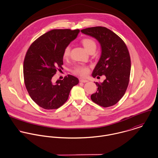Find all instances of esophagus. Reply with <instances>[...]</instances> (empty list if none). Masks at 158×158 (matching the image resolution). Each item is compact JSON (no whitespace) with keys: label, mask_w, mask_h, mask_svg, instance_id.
Instances as JSON below:
<instances>
[{"label":"esophagus","mask_w":158,"mask_h":158,"mask_svg":"<svg viewBox=\"0 0 158 158\" xmlns=\"http://www.w3.org/2000/svg\"><path fill=\"white\" fill-rule=\"evenodd\" d=\"M80 82H84V83H85V82H87L89 81L87 80V79H81L80 80Z\"/></svg>","instance_id":"1"}]
</instances>
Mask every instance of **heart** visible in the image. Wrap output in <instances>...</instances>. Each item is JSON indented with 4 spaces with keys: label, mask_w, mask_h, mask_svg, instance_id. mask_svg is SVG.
Returning <instances> with one entry per match:
<instances>
[{
    "label": "heart",
    "mask_w": 158,
    "mask_h": 158,
    "mask_svg": "<svg viewBox=\"0 0 158 158\" xmlns=\"http://www.w3.org/2000/svg\"><path fill=\"white\" fill-rule=\"evenodd\" d=\"M81 43L83 45V46L84 47V48L85 49V50L87 51H88L89 52H90L92 51H95L96 48V43L95 41L92 39V38H85L82 40ZM70 46H68L64 50L63 52V57L64 58H67L69 57V54H70ZM89 68L87 66H78L75 68L74 72L76 74L81 76H86L88 73H89Z\"/></svg>",
    "instance_id": "1"
}]
</instances>
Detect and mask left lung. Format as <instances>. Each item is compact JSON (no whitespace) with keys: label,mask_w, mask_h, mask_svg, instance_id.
Masks as SVG:
<instances>
[{"label":"left lung","mask_w":158,"mask_h":158,"mask_svg":"<svg viewBox=\"0 0 158 158\" xmlns=\"http://www.w3.org/2000/svg\"><path fill=\"white\" fill-rule=\"evenodd\" d=\"M81 32L94 38L100 44L101 56L92 76H106L102 82H95L98 89L91 95V99L104 107L114 106L125 95L129 81L131 59L126 44L106 27H89Z\"/></svg>","instance_id":"8db88e82"}]
</instances>
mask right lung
Listing matches in <instances>:
<instances>
[{
	"label": "right lung",
	"instance_id": "obj_1",
	"mask_svg": "<svg viewBox=\"0 0 158 158\" xmlns=\"http://www.w3.org/2000/svg\"><path fill=\"white\" fill-rule=\"evenodd\" d=\"M80 31L54 29L36 39L29 48L23 65L26 87L32 100L45 109H56L67 101L79 79L68 75L52 81L57 68H62L63 52Z\"/></svg>",
	"mask_w": 158,
	"mask_h": 158
}]
</instances>
